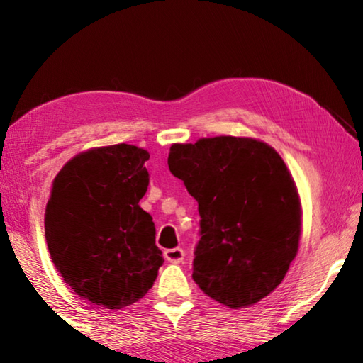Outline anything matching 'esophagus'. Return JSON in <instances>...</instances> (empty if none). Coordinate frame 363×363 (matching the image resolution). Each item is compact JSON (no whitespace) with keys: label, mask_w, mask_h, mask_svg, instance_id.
<instances>
[{"label":"esophagus","mask_w":363,"mask_h":363,"mask_svg":"<svg viewBox=\"0 0 363 363\" xmlns=\"http://www.w3.org/2000/svg\"><path fill=\"white\" fill-rule=\"evenodd\" d=\"M184 253L182 248H169V250H164V259L168 262H173V264H181L184 261Z\"/></svg>","instance_id":"34e87169"}]
</instances>
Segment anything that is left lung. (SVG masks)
Returning a JSON list of instances; mask_svg holds the SVG:
<instances>
[{
  "label": "left lung",
  "mask_w": 363,
  "mask_h": 363,
  "mask_svg": "<svg viewBox=\"0 0 363 363\" xmlns=\"http://www.w3.org/2000/svg\"><path fill=\"white\" fill-rule=\"evenodd\" d=\"M168 167L199 203L195 284L232 309L266 298L299 245L301 203L284 160L259 140L219 136L171 145Z\"/></svg>",
  "instance_id": "left-lung-1"
}]
</instances>
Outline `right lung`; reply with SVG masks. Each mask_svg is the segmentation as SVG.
Returning <instances> with one entry per match:
<instances>
[{"mask_svg": "<svg viewBox=\"0 0 363 363\" xmlns=\"http://www.w3.org/2000/svg\"><path fill=\"white\" fill-rule=\"evenodd\" d=\"M149 157L130 144L79 153L56 176L46 206L54 266L73 291L107 309L144 298L164 261L152 216L139 206Z\"/></svg>", "mask_w": 363, "mask_h": 363, "instance_id": "1", "label": "right lung"}]
</instances>
